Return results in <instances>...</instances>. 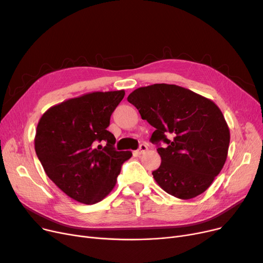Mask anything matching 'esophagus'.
Here are the masks:
<instances>
[{
  "instance_id": "esophagus-1",
  "label": "esophagus",
  "mask_w": 263,
  "mask_h": 263,
  "mask_svg": "<svg viewBox=\"0 0 263 263\" xmlns=\"http://www.w3.org/2000/svg\"><path fill=\"white\" fill-rule=\"evenodd\" d=\"M146 150H147V146H146L145 144H141V145H140V147H139V149H137V150L135 151V154L140 156V155L144 154Z\"/></svg>"
}]
</instances>
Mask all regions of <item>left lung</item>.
<instances>
[{
  "mask_svg": "<svg viewBox=\"0 0 263 263\" xmlns=\"http://www.w3.org/2000/svg\"><path fill=\"white\" fill-rule=\"evenodd\" d=\"M128 101L156 128L150 141L162 160L153 172L156 182L177 198L200 195L227 159L230 132L222 110L194 91L164 83L135 89Z\"/></svg>",
  "mask_w": 263,
  "mask_h": 263,
  "instance_id": "obj_1",
  "label": "left lung"
}]
</instances>
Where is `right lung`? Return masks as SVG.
<instances>
[{
    "label": "right lung",
    "instance_id": "1",
    "mask_svg": "<svg viewBox=\"0 0 263 263\" xmlns=\"http://www.w3.org/2000/svg\"><path fill=\"white\" fill-rule=\"evenodd\" d=\"M123 97L124 90L85 93L51 106L37 124L35 151L47 176L81 203L106 197L132 156L117 151L115 136L106 130Z\"/></svg>",
    "mask_w": 263,
    "mask_h": 263
}]
</instances>
